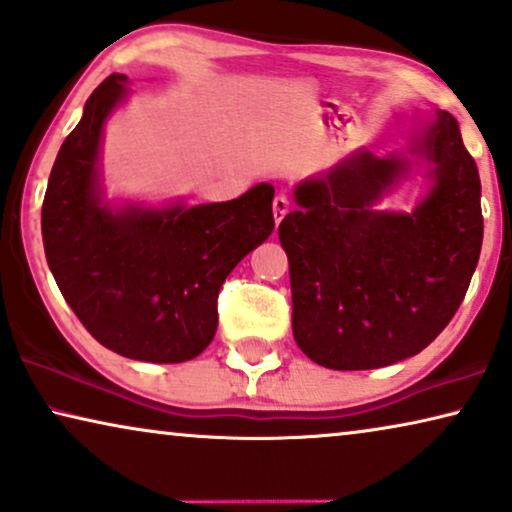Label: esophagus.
Segmentation results:
<instances>
[{
    "instance_id": "34e87169",
    "label": "esophagus",
    "mask_w": 512,
    "mask_h": 512,
    "mask_svg": "<svg viewBox=\"0 0 512 512\" xmlns=\"http://www.w3.org/2000/svg\"><path fill=\"white\" fill-rule=\"evenodd\" d=\"M272 214H275L277 226H279V221H282L284 216L289 214V200H286L284 195H277V198L272 200Z\"/></svg>"
}]
</instances>
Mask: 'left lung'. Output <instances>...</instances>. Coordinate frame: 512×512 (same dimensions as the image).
Returning a JSON list of instances; mask_svg holds the SVG:
<instances>
[{
    "instance_id": "left-lung-1",
    "label": "left lung",
    "mask_w": 512,
    "mask_h": 512,
    "mask_svg": "<svg viewBox=\"0 0 512 512\" xmlns=\"http://www.w3.org/2000/svg\"><path fill=\"white\" fill-rule=\"evenodd\" d=\"M408 156L356 149L293 188L279 223L289 256L293 338L331 370H373L422 352L464 300L482 247L480 177L459 123L436 109L412 132ZM430 165V191L412 213L376 205Z\"/></svg>"
}]
</instances>
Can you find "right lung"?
Returning <instances> with one entry per match:
<instances>
[{
	"label": "right lung",
	"instance_id": "add662e5",
	"mask_svg": "<svg viewBox=\"0 0 512 512\" xmlns=\"http://www.w3.org/2000/svg\"><path fill=\"white\" fill-rule=\"evenodd\" d=\"M128 95V76L104 79L60 146L41 207L46 261L100 345L135 361H191L214 340L226 277L275 228V188L193 207L104 200V125Z\"/></svg>",
	"mask_w": 512,
	"mask_h": 512
}]
</instances>
